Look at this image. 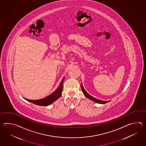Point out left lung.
Masks as SVG:
<instances>
[{
    "label": "left lung",
    "mask_w": 146,
    "mask_h": 146,
    "mask_svg": "<svg viewBox=\"0 0 146 146\" xmlns=\"http://www.w3.org/2000/svg\"><path fill=\"white\" fill-rule=\"evenodd\" d=\"M81 87L82 91V92H83V93H84V95L85 96H86L87 98H88V99H89L91 100H92V101H95V102H96L100 103V104H105V103H106V101H101V100H100L97 99L95 98H94V97H93V96H91L90 94H89L87 93V92L85 91L84 89V87H83V86H82V84H81ZM110 101H108V102H110Z\"/></svg>",
    "instance_id": "1"
}]
</instances>
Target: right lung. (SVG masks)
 <instances>
[{"label": "right lung", "instance_id": "obj_1", "mask_svg": "<svg viewBox=\"0 0 146 146\" xmlns=\"http://www.w3.org/2000/svg\"><path fill=\"white\" fill-rule=\"evenodd\" d=\"M64 79L65 77L63 78L62 81H61L60 84H59V87L56 89V91L46 98L42 99L36 100H31L27 99L25 98V99L37 106H49L51 103L55 101L56 100L58 99L59 97L61 96L62 93V87H63L62 83L64 82Z\"/></svg>", "mask_w": 146, "mask_h": 146}]
</instances>
